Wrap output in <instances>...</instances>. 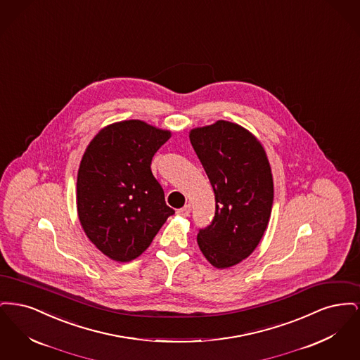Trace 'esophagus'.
<instances>
[{"mask_svg": "<svg viewBox=\"0 0 360 360\" xmlns=\"http://www.w3.org/2000/svg\"><path fill=\"white\" fill-rule=\"evenodd\" d=\"M176 214H178V216H182V217H188V214H190V205H185L184 207L178 209V210H176Z\"/></svg>", "mask_w": 360, "mask_h": 360, "instance_id": "esophagus-1", "label": "esophagus"}]
</instances>
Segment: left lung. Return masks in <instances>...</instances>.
Returning a JSON list of instances; mask_svg holds the SVG:
<instances>
[{
  "instance_id": "1",
  "label": "left lung",
  "mask_w": 360,
  "mask_h": 360,
  "mask_svg": "<svg viewBox=\"0 0 360 360\" xmlns=\"http://www.w3.org/2000/svg\"><path fill=\"white\" fill-rule=\"evenodd\" d=\"M190 143L214 191L216 213L197 243L216 269L250 257L271 216L274 184L267 154L248 129L231 121L193 128Z\"/></svg>"
}]
</instances>
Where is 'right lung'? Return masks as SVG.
I'll return each mask as SVG.
<instances>
[{
    "instance_id": "add662e5",
    "label": "right lung",
    "mask_w": 360,
    "mask_h": 360,
    "mask_svg": "<svg viewBox=\"0 0 360 360\" xmlns=\"http://www.w3.org/2000/svg\"><path fill=\"white\" fill-rule=\"evenodd\" d=\"M170 137L172 131L146 121H117L86 147L77 179L79 223L115 262L140 257L174 214L151 172L153 156Z\"/></svg>"
}]
</instances>
